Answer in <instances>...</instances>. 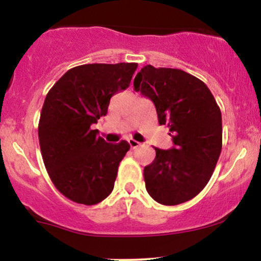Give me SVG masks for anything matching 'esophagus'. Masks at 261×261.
<instances>
[{
	"label": "esophagus",
	"instance_id": "34e87169",
	"mask_svg": "<svg viewBox=\"0 0 261 261\" xmlns=\"http://www.w3.org/2000/svg\"><path fill=\"white\" fill-rule=\"evenodd\" d=\"M127 142H128V145H130L131 149H136V147L140 146V142L136 141V140H134V139H128Z\"/></svg>",
	"mask_w": 261,
	"mask_h": 261
}]
</instances>
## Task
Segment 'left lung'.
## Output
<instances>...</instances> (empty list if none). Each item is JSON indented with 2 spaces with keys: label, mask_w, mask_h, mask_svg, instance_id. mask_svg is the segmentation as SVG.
<instances>
[{
  "label": "left lung",
  "mask_w": 261,
  "mask_h": 261,
  "mask_svg": "<svg viewBox=\"0 0 261 261\" xmlns=\"http://www.w3.org/2000/svg\"><path fill=\"white\" fill-rule=\"evenodd\" d=\"M134 89L152 101L174 141L170 150L155 147L156 158L145 166L147 193L170 206L189 201L209 182L220 156V108L204 82L179 68L144 66Z\"/></svg>",
  "instance_id": "obj_1"
}]
</instances>
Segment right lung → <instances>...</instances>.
Instances as JSON below:
<instances>
[{
	"label": "right lung",
	"mask_w": 261,
	"mask_h": 261,
	"mask_svg": "<svg viewBox=\"0 0 261 261\" xmlns=\"http://www.w3.org/2000/svg\"><path fill=\"white\" fill-rule=\"evenodd\" d=\"M136 68L135 62L76 66L46 95L38 122L43 164L57 190L77 204H98L114 189L130 145L108 144L91 126L108 114L110 98L127 89Z\"/></svg>",
	"instance_id": "obj_1"
}]
</instances>
